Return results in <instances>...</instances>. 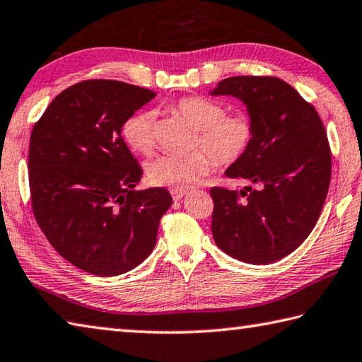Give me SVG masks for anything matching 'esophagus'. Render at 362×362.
<instances>
[{"instance_id":"obj_1","label":"esophagus","mask_w":362,"mask_h":362,"mask_svg":"<svg viewBox=\"0 0 362 362\" xmlns=\"http://www.w3.org/2000/svg\"><path fill=\"white\" fill-rule=\"evenodd\" d=\"M170 194H173V198L175 201H179V199L183 198V196L187 194V189H170Z\"/></svg>"}]
</instances>
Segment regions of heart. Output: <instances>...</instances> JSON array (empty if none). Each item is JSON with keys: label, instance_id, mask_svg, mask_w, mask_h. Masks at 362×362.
<instances>
[{"label": "heart", "instance_id": "heart-1", "mask_svg": "<svg viewBox=\"0 0 362 362\" xmlns=\"http://www.w3.org/2000/svg\"><path fill=\"white\" fill-rule=\"evenodd\" d=\"M173 112L196 129L194 152L188 155H163L148 164L147 177L156 187L187 189L209 174L214 161L233 166L250 152L256 136L253 117L245 110L226 112L220 101L207 96H183L173 104ZM124 142L141 155L155 148V114L142 110L123 123Z\"/></svg>", "mask_w": 362, "mask_h": 362}]
</instances>
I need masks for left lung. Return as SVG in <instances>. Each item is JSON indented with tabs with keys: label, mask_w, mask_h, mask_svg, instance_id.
Returning a JSON list of instances; mask_svg holds the SVG:
<instances>
[{
	"label": "left lung",
	"mask_w": 362,
	"mask_h": 362,
	"mask_svg": "<svg viewBox=\"0 0 362 362\" xmlns=\"http://www.w3.org/2000/svg\"><path fill=\"white\" fill-rule=\"evenodd\" d=\"M212 95L239 98L256 124L250 152L226 170L255 188H210L214 239L235 259L269 264L294 252L320 218L332 168L325 124L310 103L274 76L229 77Z\"/></svg>",
	"instance_id": "obj_1"
}]
</instances>
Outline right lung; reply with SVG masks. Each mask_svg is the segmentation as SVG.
Returning <instances> with one entry per match:
<instances>
[{
    "label": "right lung",
    "mask_w": 362,
    "mask_h": 362,
    "mask_svg": "<svg viewBox=\"0 0 362 362\" xmlns=\"http://www.w3.org/2000/svg\"><path fill=\"white\" fill-rule=\"evenodd\" d=\"M152 90L90 78L63 90L30 137L31 207L58 255L98 277L134 269L152 253L166 188L136 189L142 169L122 127Z\"/></svg>",
    "instance_id": "add662e5"
}]
</instances>
